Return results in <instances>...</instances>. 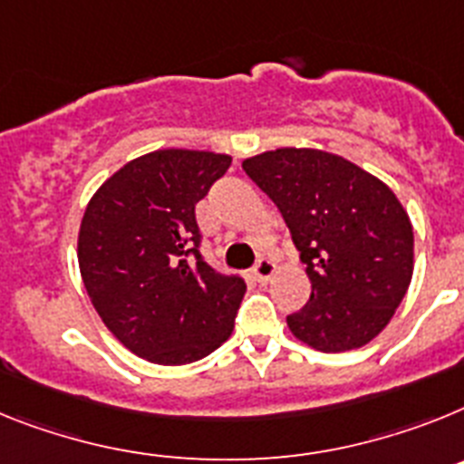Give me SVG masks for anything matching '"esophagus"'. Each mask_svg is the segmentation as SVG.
I'll return each instance as SVG.
<instances>
[{
    "instance_id": "1",
    "label": "esophagus",
    "mask_w": 464,
    "mask_h": 464,
    "mask_svg": "<svg viewBox=\"0 0 464 464\" xmlns=\"http://www.w3.org/2000/svg\"><path fill=\"white\" fill-rule=\"evenodd\" d=\"M273 273H276V264H273L271 259H266V256H261V259L255 264V268H252V276H255L259 282H268Z\"/></svg>"
}]
</instances>
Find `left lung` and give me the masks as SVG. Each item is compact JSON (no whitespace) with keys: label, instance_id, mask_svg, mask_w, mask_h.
<instances>
[{"label":"left lung","instance_id":"obj_1","mask_svg":"<svg viewBox=\"0 0 464 464\" xmlns=\"http://www.w3.org/2000/svg\"><path fill=\"white\" fill-rule=\"evenodd\" d=\"M243 170L277 205L310 299L287 315L296 338L322 353H343L382 332L413 276L409 215L381 179L317 149H277Z\"/></svg>","mask_w":464,"mask_h":464}]
</instances>
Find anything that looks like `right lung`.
<instances>
[{"instance_id":"1","label":"right lung","mask_w":464,"mask_h":464,"mask_svg":"<svg viewBox=\"0 0 464 464\" xmlns=\"http://www.w3.org/2000/svg\"><path fill=\"white\" fill-rule=\"evenodd\" d=\"M231 159L165 149L130 160L100 187L79 231V268L98 315L137 357L203 360L233 332L240 273L205 261L196 203Z\"/></svg>"}]
</instances>
